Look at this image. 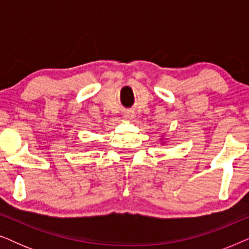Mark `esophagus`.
<instances>
[{"instance_id":"34e87169","label":"esophagus","mask_w":249,"mask_h":249,"mask_svg":"<svg viewBox=\"0 0 249 249\" xmlns=\"http://www.w3.org/2000/svg\"><path fill=\"white\" fill-rule=\"evenodd\" d=\"M124 117L127 119V120H132L135 118V113L132 111H125Z\"/></svg>"}]
</instances>
